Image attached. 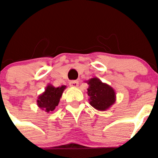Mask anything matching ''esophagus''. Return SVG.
<instances>
[{
  "label": "esophagus",
  "instance_id": "34e87169",
  "mask_svg": "<svg viewBox=\"0 0 158 158\" xmlns=\"http://www.w3.org/2000/svg\"><path fill=\"white\" fill-rule=\"evenodd\" d=\"M79 85V82L76 80H72L69 82V85L72 87H77Z\"/></svg>",
  "mask_w": 158,
  "mask_h": 158
}]
</instances>
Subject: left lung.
<instances>
[{"label":"left lung","mask_w":158,"mask_h":158,"mask_svg":"<svg viewBox=\"0 0 158 158\" xmlns=\"http://www.w3.org/2000/svg\"><path fill=\"white\" fill-rule=\"evenodd\" d=\"M86 82L89 85L87 93L89 96V104L95 109L106 111L115 102V92L108 84L103 83L96 77L90 79Z\"/></svg>","instance_id":"8db88e82"}]
</instances>
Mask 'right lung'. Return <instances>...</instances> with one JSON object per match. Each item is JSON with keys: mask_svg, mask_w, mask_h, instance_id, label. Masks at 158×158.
<instances>
[{"mask_svg": "<svg viewBox=\"0 0 158 158\" xmlns=\"http://www.w3.org/2000/svg\"><path fill=\"white\" fill-rule=\"evenodd\" d=\"M66 88V85L56 88L52 85H48L45 89V92L38 97L36 101L37 106L47 112L52 111L58 106L63 91Z\"/></svg>", "mask_w": 158, "mask_h": 158, "instance_id": "right-lung-1", "label": "right lung"}]
</instances>
